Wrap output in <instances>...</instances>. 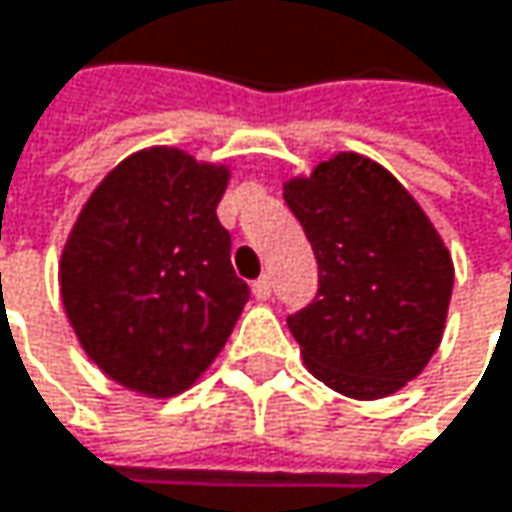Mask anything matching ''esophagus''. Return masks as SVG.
Returning <instances> with one entry per match:
<instances>
[{
  "label": "esophagus",
  "mask_w": 512,
  "mask_h": 512,
  "mask_svg": "<svg viewBox=\"0 0 512 512\" xmlns=\"http://www.w3.org/2000/svg\"><path fill=\"white\" fill-rule=\"evenodd\" d=\"M252 293H255V299L266 302L272 296V278L269 275H260L255 284H252Z\"/></svg>",
  "instance_id": "34e87169"
}]
</instances>
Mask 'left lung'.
I'll use <instances>...</instances> for the list:
<instances>
[{"mask_svg": "<svg viewBox=\"0 0 512 512\" xmlns=\"http://www.w3.org/2000/svg\"><path fill=\"white\" fill-rule=\"evenodd\" d=\"M317 257V299L287 317L305 367L353 400L412 382L442 344L454 260L409 189L341 151L284 183Z\"/></svg>", "mask_w": 512, "mask_h": 512, "instance_id": "8db88e82", "label": "left lung"}]
</instances>
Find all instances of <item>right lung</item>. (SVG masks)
Returning a JSON list of instances; mask_svg holds the SVG:
<instances>
[{
    "mask_svg": "<svg viewBox=\"0 0 512 512\" xmlns=\"http://www.w3.org/2000/svg\"><path fill=\"white\" fill-rule=\"evenodd\" d=\"M231 168L154 145L121 159L82 204L58 260L79 347L109 379L174 397L228 344L249 284L216 207Z\"/></svg>",
    "mask_w": 512,
    "mask_h": 512,
    "instance_id": "obj_1",
    "label": "right lung"
}]
</instances>
